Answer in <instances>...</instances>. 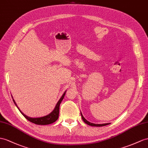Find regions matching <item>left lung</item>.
Returning a JSON list of instances; mask_svg holds the SVG:
<instances>
[{
	"label": "left lung",
	"mask_w": 148,
	"mask_h": 148,
	"mask_svg": "<svg viewBox=\"0 0 148 148\" xmlns=\"http://www.w3.org/2000/svg\"><path fill=\"white\" fill-rule=\"evenodd\" d=\"M81 116H82V118L83 121H84L85 123H86V124H88L90 126H96V127H101V126H105V125H109L110 123H106V124H93V123H92V122H88V121H86L85 119L84 118V117L83 116L82 114L81 113Z\"/></svg>",
	"instance_id": "left-lung-1"
}]
</instances>
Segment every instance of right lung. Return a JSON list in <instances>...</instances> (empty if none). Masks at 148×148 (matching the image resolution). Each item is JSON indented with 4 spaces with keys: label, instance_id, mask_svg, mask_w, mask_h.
Returning <instances> with one entry per match:
<instances>
[{
    "label": "right lung",
    "instance_id": "1",
    "mask_svg": "<svg viewBox=\"0 0 148 148\" xmlns=\"http://www.w3.org/2000/svg\"><path fill=\"white\" fill-rule=\"evenodd\" d=\"M66 92H64V93L63 94V95L61 97L60 99L59 100V101L58 102V103H56V105L55 106V108L54 109V110L51 112V113L47 115V116H45L44 117H37V118H32V117H30L27 116L26 115L24 114L21 111V110L19 109V107H17L16 103L14 101V100L13 99V101L14 102V103L16 104V107L18 108V109L21 112V113L22 114L23 116H24V117L27 119L29 121H30L32 123H34L35 124H38V125H48V124H52L53 122H55V121H56V120L58 119V116H59V111H60V103L62 102V101L63 100L64 95H65Z\"/></svg>",
    "mask_w": 148,
    "mask_h": 148
}]
</instances>
